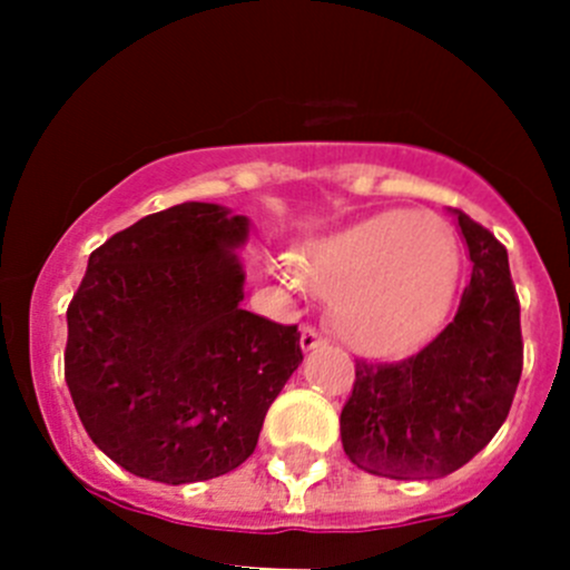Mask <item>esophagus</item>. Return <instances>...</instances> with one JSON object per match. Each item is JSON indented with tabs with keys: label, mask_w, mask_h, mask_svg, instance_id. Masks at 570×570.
Returning <instances> with one entry per match:
<instances>
[{
	"label": "esophagus",
	"mask_w": 570,
	"mask_h": 570,
	"mask_svg": "<svg viewBox=\"0 0 570 570\" xmlns=\"http://www.w3.org/2000/svg\"><path fill=\"white\" fill-rule=\"evenodd\" d=\"M322 344H325V336H322V333H317L314 331V327H303L301 331V350L303 353H312V350H317V347H322Z\"/></svg>",
	"instance_id": "34e87169"
}]
</instances>
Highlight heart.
<instances>
[{"label":"heart","instance_id":"obj_1","mask_svg":"<svg viewBox=\"0 0 570 570\" xmlns=\"http://www.w3.org/2000/svg\"><path fill=\"white\" fill-rule=\"evenodd\" d=\"M286 292L331 297V325L353 353L394 361L416 353L444 325L461 256L452 228L428 209H381L275 258Z\"/></svg>","mask_w":570,"mask_h":570}]
</instances>
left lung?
I'll return each instance as SVG.
<instances>
[{
    "mask_svg": "<svg viewBox=\"0 0 570 570\" xmlns=\"http://www.w3.org/2000/svg\"><path fill=\"white\" fill-rule=\"evenodd\" d=\"M471 258L455 320L396 364L355 361L342 446L358 469L389 480H439L497 435L524 364L521 308L504 245L455 212Z\"/></svg>",
    "mask_w": 570,
    "mask_h": 570,
    "instance_id": "1",
    "label": "left lung"
}]
</instances>
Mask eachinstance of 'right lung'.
Masks as SVG:
<instances>
[{"mask_svg": "<svg viewBox=\"0 0 570 570\" xmlns=\"http://www.w3.org/2000/svg\"><path fill=\"white\" fill-rule=\"evenodd\" d=\"M248 234L245 215L187 200L90 253L66 383L94 444L131 474L184 485L234 471L301 366L297 325L239 306Z\"/></svg>", "mask_w": 570, "mask_h": 570, "instance_id": "obj_1", "label": "right lung"}]
</instances>
